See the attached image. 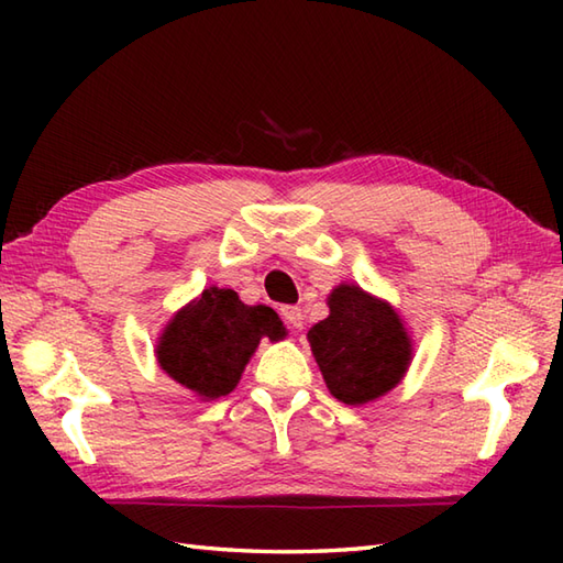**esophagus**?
Masks as SVG:
<instances>
[{
  "mask_svg": "<svg viewBox=\"0 0 563 563\" xmlns=\"http://www.w3.org/2000/svg\"><path fill=\"white\" fill-rule=\"evenodd\" d=\"M280 317L285 324H288V329H302V324H305V314L300 307H283Z\"/></svg>",
  "mask_w": 563,
  "mask_h": 563,
  "instance_id": "1",
  "label": "esophagus"
}]
</instances>
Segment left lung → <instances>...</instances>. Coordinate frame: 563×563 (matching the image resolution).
Returning a JSON list of instances; mask_svg holds the SVG:
<instances>
[{"instance_id": "left-lung-1", "label": "left lung", "mask_w": 563, "mask_h": 563, "mask_svg": "<svg viewBox=\"0 0 563 563\" xmlns=\"http://www.w3.org/2000/svg\"><path fill=\"white\" fill-rule=\"evenodd\" d=\"M329 317L307 331L329 391L349 406L385 397L413 361V339L387 300L341 283L327 297Z\"/></svg>"}]
</instances>
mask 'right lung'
I'll use <instances>...</instances> for the list:
<instances>
[{"label": "right lung", "instance_id": "1", "mask_svg": "<svg viewBox=\"0 0 563 563\" xmlns=\"http://www.w3.org/2000/svg\"><path fill=\"white\" fill-rule=\"evenodd\" d=\"M288 329L266 305H244L230 288H208L166 321L154 355L176 385L200 401L227 397L263 339L283 341Z\"/></svg>", "mask_w": 563, "mask_h": 563}]
</instances>
